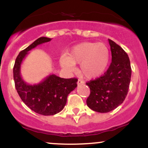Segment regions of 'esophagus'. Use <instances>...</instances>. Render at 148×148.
<instances>
[{
	"label": "esophagus",
	"mask_w": 148,
	"mask_h": 148,
	"mask_svg": "<svg viewBox=\"0 0 148 148\" xmlns=\"http://www.w3.org/2000/svg\"><path fill=\"white\" fill-rule=\"evenodd\" d=\"M84 84V81H82V80H81V79L78 80V81H77L78 86H79V85H81V84Z\"/></svg>",
	"instance_id": "1"
}]
</instances>
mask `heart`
I'll use <instances>...</instances> for the list:
<instances>
[{"mask_svg":"<svg viewBox=\"0 0 148 148\" xmlns=\"http://www.w3.org/2000/svg\"><path fill=\"white\" fill-rule=\"evenodd\" d=\"M109 60V49L104 43L86 42L73 47L67 57L61 58L60 64L69 69L80 64L83 75L88 79H95L104 73Z\"/></svg>","mask_w":148,"mask_h":148,"instance_id":"1","label":"heart"}]
</instances>
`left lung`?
Segmentation results:
<instances>
[{
	"mask_svg": "<svg viewBox=\"0 0 148 148\" xmlns=\"http://www.w3.org/2000/svg\"><path fill=\"white\" fill-rule=\"evenodd\" d=\"M112 62L103 76L86 83L90 94L88 106L99 113H108L120 106L125 99L130 88L132 68L127 53L108 39Z\"/></svg>",
	"mask_w": 148,
	"mask_h": 148,
	"instance_id": "obj_1",
	"label": "left lung"
}]
</instances>
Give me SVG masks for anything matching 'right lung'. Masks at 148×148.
Segmentation results:
<instances>
[{"mask_svg":"<svg viewBox=\"0 0 148 148\" xmlns=\"http://www.w3.org/2000/svg\"><path fill=\"white\" fill-rule=\"evenodd\" d=\"M52 39L41 37L21 51L16 57L13 76L15 88L23 103L32 111L43 115H53L62 111L67 103V96L77 87L78 79H62L51 74L37 84H27L21 76V65L28 51L37 46L50 42Z\"/></svg>","mask_w":148,"mask_h":148,"instance_id":"add662e5","label":"right lung"}]
</instances>
